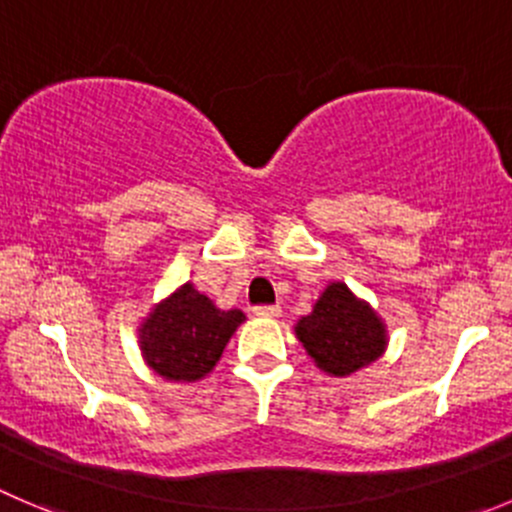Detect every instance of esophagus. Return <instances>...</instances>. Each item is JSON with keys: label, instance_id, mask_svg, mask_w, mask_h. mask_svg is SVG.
Masks as SVG:
<instances>
[{"label": "esophagus", "instance_id": "1", "mask_svg": "<svg viewBox=\"0 0 512 512\" xmlns=\"http://www.w3.org/2000/svg\"><path fill=\"white\" fill-rule=\"evenodd\" d=\"M253 314L264 316V319H274V316L281 314V306L279 304H259V306H253Z\"/></svg>", "mask_w": 512, "mask_h": 512}]
</instances>
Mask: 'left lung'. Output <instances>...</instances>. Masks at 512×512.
Returning <instances> with one entry per match:
<instances>
[{
  "label": "left lung",
  "mask_w": 512,
  "mask_h": 512,
  "mask_svg": "<svg viewBox=\"0 0 512 512\" xmlns=\"http://www.w3.org/2000/svg\"><path fill=\"white\" fill-rule=\"evenodd\" d=\"M296 339L316 367L334 377H347L382 357L387 334L369 304L359 301L347 284H329L314 311L301 316Z\"/></svg>",
  "instance_id": "obj_1"
}]
</instances>
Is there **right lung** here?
Instances as JSON below:
<instances>
[{
  "mask_svg": "<svg viewBox=\"0 0 512 512\" xmlns=\"http://www.w3.org/2000/svg\"><path fill=\"white\" fill-rule=\"evenodd\" d=\"M243 319L241 309H216L193 284H183L143 321L140 349L160 377L196 382L216 367Z\"/></svg>",
  "mask_w": 512,
  "mask_h": 512,
  "instance_id": "obj_1",
  "label": "right lung"
}]
</instances>
